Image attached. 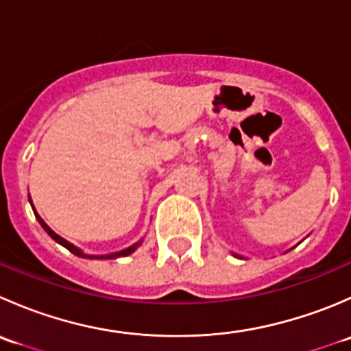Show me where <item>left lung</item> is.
Instances as JSON below:
<instances>
[{
	"instance_id": "left-lung-1",
	"label": "left lung",
	"mask_w": 351,
	"mask_h": 351,
	"mask_svg": "<svg viewBox=\"0 0 351 351\" xmlns=\"http://www.w3.org/2000/svg\"><path fill=\"white\" fill-rule=\"evenodd\" d=\"M232 256H236V258H241V260H246V258L241 256V254H238V253H232Z\"/></svg>"
}]
</instances>
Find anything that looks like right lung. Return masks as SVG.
Listing matches in <instances>:
<instances>
[{
	"label": "right lung",
	"mask_w": 351,
	"mask_h": 351,
	"mask_svg": "<svg viewBox=\"0 0 351 351\" xmlns=\"http://www.w3.org/2000/svg\"><path fill=\"white\" fill-rule=\"evenodd\" d=\"M28 202H30L32 208H34V214H35V217H37L38 224H40L42 228H44V231L47 232V234L51 236V238L54 239L56 243H59V244H61V246H64L66 250H69L71 253H73V254H76V256H80V258H88V260H115V258H120V256H129V254H132L134 251H136L137 247H139L141 244H143V241H144V239H139V241H137V243H134L132 246L125 247V250L115 251V253H108V254H88V253H84L83 250H80V247H77V246H74L73 243H69V241H67V239L61 238V236H59V234H56V232L52 231V229L49 228L47 224H45V222H44V219H42L40 215L37 214V210H35L34 204H32V198H30V195H28Z\"/></svg>",
	"instance_id": "1"
}]
</instances>
